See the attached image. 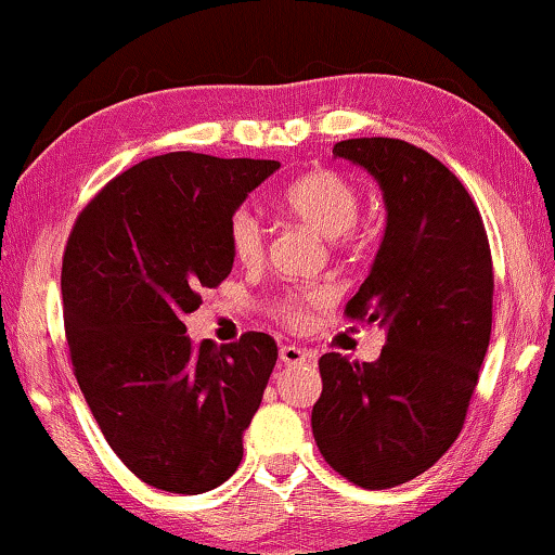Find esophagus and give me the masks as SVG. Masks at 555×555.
Masks as SVG:
<instances>
[{
    "instance_id": "34e87169",
    "label": "esophagus",
    "mask_w": 555,
    "mask_h": 555,
    "mask_svg": "<svg viewBox=\"0 0 555 555\" xmlns=\"http://www.w3.org/2000/svg\"><path fill=\"white\" fill-rule=\"evenodd\" d=\"M279 359L281 363H286V366H296V363H304V361H311V351L301 349V346H281L279 349Z\"/></svg>"
}]
</instances>
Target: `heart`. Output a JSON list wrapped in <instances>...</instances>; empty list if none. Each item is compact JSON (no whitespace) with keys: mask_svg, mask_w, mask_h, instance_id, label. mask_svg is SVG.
Returning a JSON list of instances; mask_svg holds the SVG:
<instances>
[{"mask_svg":"<svg viewBox=\"0 0 555 555\" xmlns=\"http://www.w3.org/2000/svg\"><path fill=\"white\" fill-rule=\"evenodd\" d=\"M281 209L301 224L324 236L353 242V224L361 214V192L349 177L336 169H313L294 179L279 196ZM227 244L231 256L244 267H254L263 256V227L249 206H238L227 221ZM328 301L324 288H292L271 299L269 311L279 324L299 328L311 311Z\"/></svg>","mask_w":555,"mask_h":555,"instance_id":"obj_1","label":"heart"}]
</instances>
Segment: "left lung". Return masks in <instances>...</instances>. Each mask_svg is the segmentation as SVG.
Here are the masks:
<instances>
[{"instance_id": "left-lung-1", "label": "left lung", "mask_w": 555, "mask_h": 555, "mask_svg": "<svg viewBox=\"0 0 555 555\" xmlns=\"http://www.w3.org/2000/svg\"><path fill=\"white\" fill-rule=\"evenodd\" d=\"M334 154L384 192L382 249L344 313L384 326L386 344L374 363L319 359L311 431L336 474L382 491L431 468L461 434L491 341L493 261L478 206L436 156L388 137Z\"/></svg>"}]
</instances>
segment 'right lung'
<instances>
[{
  "label": "right lung",
  "instance_id": "obj_1",
  "mask_svg": "<svg viewBox=\"0 0 555 555\" xmlns=\"http://www.w3.org/2000/svg\"><path fill=\"white\" fill-rule=\"evenodd\" d=\"M281 167L171 152L114 177L74 221L62 259L69 357L106 443L169 493L217 489L242 463L276 341L194 344L184 317L234 267L227 221Z\"/></svg>",
  "mask_w": 555,
  "mask_h": 555
}]
</instances>
